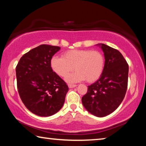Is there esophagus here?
<instances>
[{
  "label": "esophagus",
  "instance_id": "esophagus-1",
  "mask_svg": "<svg viewBox=\"0 0 146 146\" xmlns=\"http://www.w3.org/2000/svg\"><path fill=\"white\" fill-rule=\"evenodd\" d=\"M76 84H68V87L70 88H73L76 87Z\"/></svg>",
  "mask_w": 146,
  "mask_h": 146
}]
</instances>
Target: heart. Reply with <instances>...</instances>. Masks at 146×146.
<instances>
[{"label": "heart", "mask_w": 146, "mask_h": 146, "mask_svg": "<svg viewBox=\"0 0 146 146\" xmlns=\"http://www.w3.org/2000/svg\"><path fill=\"white\" fill-rule=\"evenodd\" d=\"M104 64L102 53L91 49H71L64 53L62 57L55 56L50 60L51 69L61 77H67L74 70H76L67 78L69 82L86 79L88 82H95L102 75Z\"/></svg>", "instance_id": "b5f03b06"}]
</instances>
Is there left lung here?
<instances>
[{
	"instance_id": "8db88e82",
	"label": "left lung",
	"mask_w": 146,
	"mask_h": 146,
	"mask_svg": "<svg viewBox=\"0 0 146 146\" xmlns=\"http://www.w3.org/2000/svg\"><path fill=\"white\" fill-rule=\"evenodd\" d=\"M97 45L100 46L104 53V68L100 78L88 86L82 102L91 114L103 117L114 111L124 98L129 66L117 49L104 44Z\"/></svg>"
}]
</instances>
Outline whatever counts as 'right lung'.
Wrapping results in <instances>:
<instances>
[{
    "mask_svg": "<svg viewBox=\"0 0 146 146\" xmlns=\"http://www.w3.org/2000/svg\"><path fill=\"white\" fill-rule=\"evenodd\" d=\"M58 46L42 44L20 59L16 67L17 88L26 108L40 117H49L64 105L68 86L51 68Z\"/></svg>",
    "mask_w": 146,
    "mask_h": 146,
    "instance_id": "1",
    "label": "right lung"
}]
</instances>
